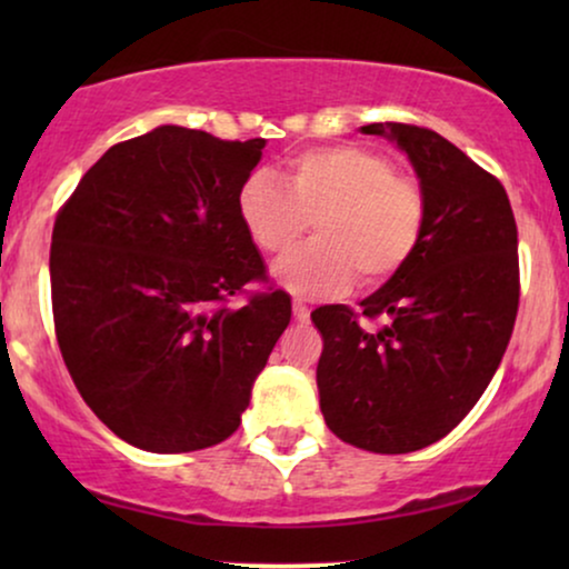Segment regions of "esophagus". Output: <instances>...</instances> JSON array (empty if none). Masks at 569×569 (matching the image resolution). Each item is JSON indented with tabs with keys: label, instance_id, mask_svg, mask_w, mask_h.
Masks as SVG:
<instances>
[{
	"label": "esophagus",
	"instance_id": "34e87169",
	"mask_svg": "<svg viewBox=\"0 0 569 569\" xmlns=\"http://www.w3.org/2000/svg\"><path fill=\"white\" fill-rule=\"evenodd\" d=\"M292 313H295V318H298V321H308V316H310V302L302 300V298H295V300H292Z\"/></svg>",
	"mask_w": 569,
	"mask_h": 569
}]
</instances>
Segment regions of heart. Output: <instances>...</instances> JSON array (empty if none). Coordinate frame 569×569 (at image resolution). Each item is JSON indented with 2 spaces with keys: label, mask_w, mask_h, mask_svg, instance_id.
<instances>
[{
  "label": "heart",
  "mask_w": 569,
  "mask_h": 569,
  "mask_svg": "<svg viewBox=\"0 0 569 569\" xmlns=\"http://www.w3.org/2000/svg\"><path fill=\"white\" fill-rule=\"evenodd\" d=\"M287 189L256 173L238 193L240 222L259 251L284 256L313 222L316 243L279 261L274 277L290 292L326 295L357 277L378 287L407 267L425 238L427 197L415 176L368 147L339 144L300 152Z\"/></svg>",
  "instance_id": "heart-1"
}]
</instances>
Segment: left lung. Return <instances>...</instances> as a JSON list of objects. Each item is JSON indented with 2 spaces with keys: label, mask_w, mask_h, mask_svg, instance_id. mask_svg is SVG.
Instances as JSON below:
<instances>
[{
  "label": "left lung",
  "mask_w": 569,
  "mask_h": 569,
  "mask_svg": "<svg viewBox=\"0 0 569 569\" xmlns=\"http://www.w3.org/2000/svg\"><path fill=\"white\" fill-rule=\"evenodd\" d=\"M362 131L407 150L427 197L425 238L360 313L326 306L310 316L323 339L316 380L339 440L393 456L446 438L500 368L520 300L518 228L497 176L438 131Z\"/></svg>",
  "instance_id": "1"
}]
</instances>
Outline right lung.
I'll list each match as a JSON object with an SVG mask.
<instances>
[{"mask_svg":"<svg viewBox=\"0 0 569 569\" xmlns=\"http://www.w3.org/2000/svg\"><path fill=\"white\" fill-rule=\"evenodd\" d=\"M263 144L160 127L113 144L59 209L49 269L61 357L131 446L191 453L228 440L290 323V295L269 284L238 214ZM253 281L268 290L248 293Z\"/></svg>","mask_w":569,"mask_h":569,"instance_id":"obj_1","label":"right lung"}]
</instances>
